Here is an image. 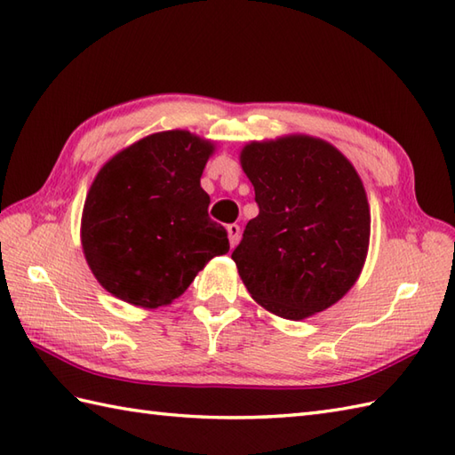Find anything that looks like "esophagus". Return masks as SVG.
Returning a JSON list of instances; mask_svg holds the SVG:
<instances>
[{
	"mask_svg": "<svg viewBox=\"0 0 455 455\" xmlns=\"http://www.w3.org/2000/svg\"><path fill=\"white\" fill-rule=\"evenodd\" d=\"M228 232V240H230V246H236V242L240 238V227L238 225H228L227 227Z\"/></svg>",
	"mask_w": 455,
	"mask_h": 455,
	"instance_id": "obj_1",
	"label": "esophagus"
}]
</instances>
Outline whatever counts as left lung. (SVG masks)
Returning <instances> with one entry per match:
<instances>
[{"label": "left lung", "instance_id": "left-lung-1", "mask_svg": "<svg viewBox=\"0 0 455 455\" xmlns=\"http://www.w3.org/2000/svg\"><path fill=\"white\" fill-rule=\"evenodd\" d=\"M242 171L259 213L232 251L261 308L284 320L323 312L351 291L371 242V207L351 161L320 137L250 141Z\"/></svg>", "mask_w": 455, "mask_h": 455}]
</instances>
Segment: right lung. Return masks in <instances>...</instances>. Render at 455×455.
Masks as SVG:
<instances>
[{"mask_svg": "<svg viewBox=\"0 0 455 455\" xmlns=\"http://www.w3.org/2000/svg\"><path fill=\"white\" fill-rule=\"evenodd\" d=\"M215 143L186 130L158 132L116 153L94 176L81 246L112 297L140 308L176 300L207 261L228 251L207 215L202 174Z\"/></svg>", "mask_w": 455, "mask_h": 455, "instance_id": "add662e5", "label": "right lung"}]
</instances>
